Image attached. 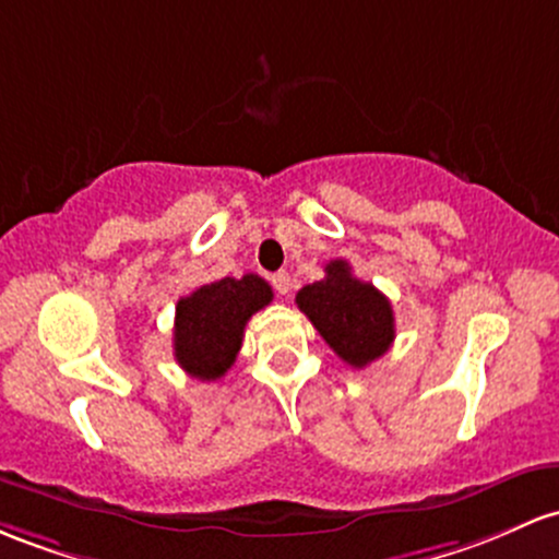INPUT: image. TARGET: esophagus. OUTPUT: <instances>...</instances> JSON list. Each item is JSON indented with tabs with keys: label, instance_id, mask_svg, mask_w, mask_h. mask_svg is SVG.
<instances>
[{
	"label": "esophagus",
	"instance_id": "esophagus-1",
	"mask_svg": "<svg viewBox=\"0 0 559 559\" xmlns=\"http://www.w3.org/2000/svg\"><path fill=\"white\" fill-rule=\"evenodd\" d=\"M273 289L278 292V294H289V289H292V275L286 273V270H278V273H273Z\"/></svg>",
	"mask_w": 559,
	"mask_h": 559
}]
</instances>
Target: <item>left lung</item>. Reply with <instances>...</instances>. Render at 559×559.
<instances>
[{"mask_svg": "<svg viewBox=\"0 0 559 559\" xmlns=\"http://www.w3.org/2000/svg\"><path fill=\"white\" fill-rule=\"evenodd\" d=\"M297 308L353 369L382 358L395 340L390 299L373 284L355 278L345 260H331L321 281L302 286Z\"/></svg>", "mask_w": 559, "mask_h": 559, "instance_id": "left-lung-1", "label": "left lung"}]
</instances>
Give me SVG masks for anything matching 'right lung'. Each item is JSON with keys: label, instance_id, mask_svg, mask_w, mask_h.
<instances>
[{"label": "right lung", "instance_id": "right-lung-1", "mask_svg": "<svg viewBox=\"0 0 559 559\" xmlns=\"http://www.w3.org/2000/svg\"><path fill=\"white\" fill-rule=\"evenodd\" d=\"M273 302L265 278L247 273L201 286L177 302L175 358L201 382H214L230 369L243 342V329L257 310Z\"/></svg>", "mask_w": 559, "mask_h": 559}]
</instances>
